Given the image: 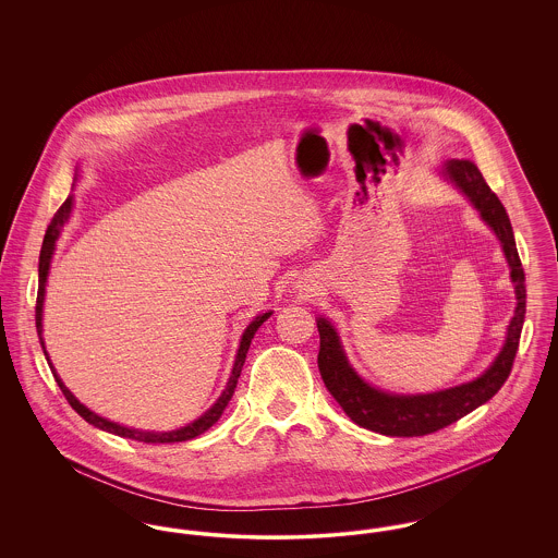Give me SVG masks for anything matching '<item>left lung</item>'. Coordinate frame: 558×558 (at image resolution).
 Listing matches in <instances>:
<instances>
[{"instance_id":"left-lung-1","label":"left lung","mask_w":558,"mask_h":558,"mask_svg":"<svg viewBox=\"0 0 558 558\" xmlns=\"http://www.w3.org/2000/svg\"><path fill=\"white\" fill-rule=\"evenodd\" d=\"M441 173L475 205L481 219L500 240L510 267V280L514 282L517 307L508 326L505 347L487 371L471 383L425 396H396L374 389L349 366L335 326L326 318H318V368L326 389L339 401L343 412L355 425L389 437H421L435 433L460 421L481 403L494 398L512 371L525 322V271L517 253L510 219L500 198L487 186L477 165L471 160H448Z\"/></svg>"}]
</instances>
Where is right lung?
<instances>
[{"instance_id":"1","label":"right lung","mask_w":558,"mask_h":558,"mask_svg":"<svg viewBox=\"0 0 558 558\" xmlns=\"http://www.w3.org/2000/svg\"><path fill=\"white\" fill-rule=\"evenodd\" d=\"M71 209H73V196H69V198L62 203V207H60L58 211L53 213L52 221H50V226H48V230H46L44 244H41V255H39V289H37V305H35V326H37L39 343L44 347L46 360H50V357H48V351H46V345H44V339H41V328H44V324H41V316H44L46 282H48V274H50V264H52L56 240L60 236L62 226L69 221ZM269 316H271V312L259 314L257 318L253 319V322L246 326V330L242 332L239 353H236V362H234V368H232L230 380H228V385H226L223 393L219 396V399L213 403L211 408H209L201 418H196L194 423L182 426V428H178V430L150 433V430H137V428H130V426L117 425V423H112V421H107V418H102V416L94 414L89 408H85V405L81 403L80 399L75 398V396L64 387V383L60 380V376H58L56 371H53L52 362H50V368H52L53 378H56V383H58L60 391L64 393V398H66V401L71 403V408L80 414L81 418H85L89 425L98 426V428H102V430H107V433H112V435H119V437H128V439H135V441H144V444H178V441H187V439L198 437V435H201V433H205L207 428H211V426L219 421V416L223 414V410H226L228 401H230L232 396H234V389H236V383H239L240 372H242V366H244L246 351H248V347H251V341H253V337H255L257 328H259V326H262Z\"/></svg>"}]
</instances>
